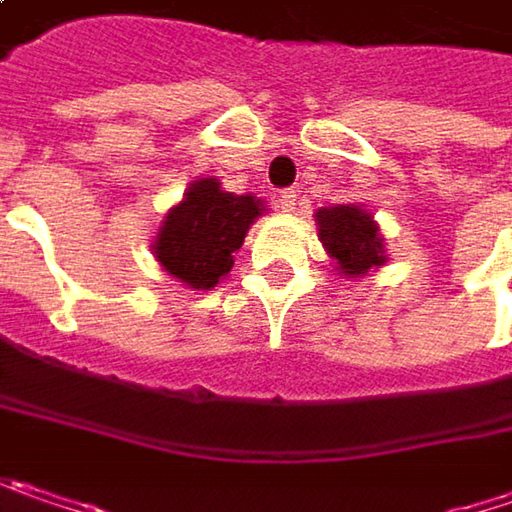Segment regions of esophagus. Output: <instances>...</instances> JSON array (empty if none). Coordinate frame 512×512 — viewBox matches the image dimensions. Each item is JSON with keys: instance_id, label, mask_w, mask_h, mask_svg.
I'll list each match as a JSON object with an SVG mask.
<instances>
[{"instance_id": "34e87169", "label": "esophagus", "mask_w": 512, "mask_h": 512, "mask_svg": "<svg viewBox=\"0 0 512 512\" xmlns=\"http://www.w3.org/2000/svg\"><path fill=\"white\" fill-rule=\"evenodd\" d=\"M295 205H298V194H295V191H281V194H278V208H281V211L289 214V211H295Z\"/></svg>"}]
</instances>
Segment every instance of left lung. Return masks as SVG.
Returning a JSON list of instances; mask_svg holds the SVG:
<instances>
[{
    "mask_svg": "<svg viewBox=\"0 0 512 512\" xmlns=\"http://www.w3.org/2000/svg\"><path fill=\"white\" fill-rule=\"evenodd\" d=\"M318 240L324 243L327 255L339 263V272L347 278H362L385 266V246L379 237V226L368 211L359 205H336L321 208L316 214Z\"/></svg>",
    "mask_w": 512,
    "mask_h": 512,
    "instance_id": "obj_1",
    "label": "left lung"
}]
</instances>
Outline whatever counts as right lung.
Segmentation results:
<instances>
[{
    "instance_id": "right-lung-1",
    "label": "right lung",
    "mask_w": 512,
    "mask_h": 512,
    "mask_svg": "<svg viewBox=\"0 0 512 512\" xmlns=\"http://www.w3.org/2000/svg\"><path fill=\"white\" fill-rule=\"evenodd\" d=\"M263 211L257 196L228 194L217 179H196L182 202L167 211L153 255L176 281L211 289L231 272L234 252Z\"/></svg>"
}]
</instances>
